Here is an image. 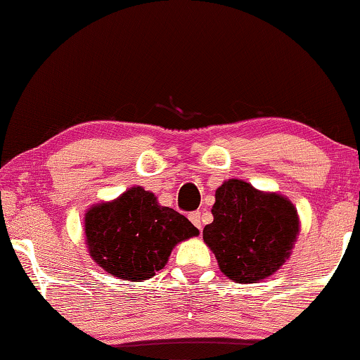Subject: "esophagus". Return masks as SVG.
Wrapping results in <instances>:
<instances>
[{
  "label": "esophagus",
  "instance_id": "esophagus-1",
  "mask_svg": "<svg viewBox=\"0 0 360 360\" xmlns=\"http://www.w3.org/2000/svg\"><path fill=\"white\" fill-rule=\"evenodd\" d=\"M188 218H190V221L193 223V225L197 226L200 231H202V213H200V212H193V213L188 214Z\"/></svg>",
  "mask_w": 360,
  "mask_h": 360
}]
</instances>
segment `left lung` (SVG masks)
Returning a JSON list of instances; mask_svg holds the SVG:
<instances>
[{
	"mask_svg": "<svg viewBox=\"0 0 360 360\" xmlns=\"http://www.w3.org/2000/svg\"><path fill=\"white\" fill-rule=\"evenodd\" d=\"M212 214L203 241L220 271L240 284L263 281L276 273L291 256L301 230L291 200L238 179L218 186Z\"/></svg>",
	"mask_w": 360,
	"mask_h": 360,
	"instance_id": "left-lung-1",
	"label": "left lung"
}]
</instances>
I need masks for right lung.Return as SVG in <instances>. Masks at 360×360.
<instances>
[{"label": "right lung", "mask_w": 360, "mask_h": 360, "mask_svg": "<svg viewBox=\"0 0 360 360\" xmlns=\"http://www.w3.org/2000/svg\"><path fill=\"white\" fill-rule=\"evenodd\" d=\"M200 231L152 191L132 186L84 214L89 256L112 276L140 283L165 268L172 250Z\"/></svg>", "instance_id": "add662e5"}]
</instances>
